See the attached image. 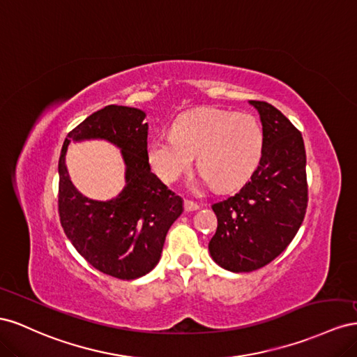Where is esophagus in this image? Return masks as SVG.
I'll return each instance as SVG.
<instances>
[{
    "label": "esophagus",
    "mask_w": 357,
    "mask_h": 357,
    "mask_svg": "<svg viewBox=\"0 0 357 357\" xmlns=\"http://www.w3.org/2000/svg\"><path fill=\"white\" fill-rule=\"evenodd\" d=\"M184 209H185V212H195V211L199 209V205H197V203H195V202L185 200L184 202Z\"/></svg>",
    "instance_id": "34e87169"
}]
</instances>
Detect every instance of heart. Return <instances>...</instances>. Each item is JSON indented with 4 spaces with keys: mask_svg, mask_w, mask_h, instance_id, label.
Returning a JSON list of instances; mask_svg holds the SVG:
<instances>
[{
    "mask_svg": "<svg viewBox=\"0 0 357 357\" xmlns=\"http://www.w3.org/2000/svg\"><path fill=\"white\" fill-rule=\"evenodd\" d=\"M264 135L250 114L203 107L182 114L173 122V135L157 136L148 144V160L165 182L176 181L192 166L217 190L242 185L257 169Z\"/></svg>",
    "mask_w": 357,
    "mask_h": 357,
    "instance_id": "heart-1",
    "label": "heart"
}]
</instances>
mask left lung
I'll return each instance as SVG.
<instances>
[{
    "label": "left lung",
    "instance_id": "8db88e82",
    "mask_svg": "<svg viewBox=\"0 0 357 357\" xmlns=\"http://www.w3.org/2000/svg\"><path fill=\"white\" fill-rule=\"evenodd\" d=\"M250 105L263 127L261 160L235 196L212 205L218 226L209 252L230 272L256 271L278 257L296 236L308 205L301 131L266 101Z\"/></svg>",
    "mask_w": 357,
    "mask_h": 357
}]
</instances>
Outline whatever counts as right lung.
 Here are the masks:
<instances>
[{
	"label": "right lung",
	"instance_id": "right-lung-1",
	"mask_svg": "<svg viewBox=\"0 0 357 357\" xmlns=\"http://www.w3.org/2000/svg\"><path fill=\"white\" fill-rule=\"evenodd\" d=\"M144 110L110 105L67 135L58 162L61 226L91 266L119 280L144 277L160 261L166 235L181 215L182 199L151 172ZM107 139L121 149L126 187L114 199L93 201L69 181L65 154L70 141Z\"/></svg>",
	"mask_w": 357,
	"mask_h": 357
}]
</instances>
